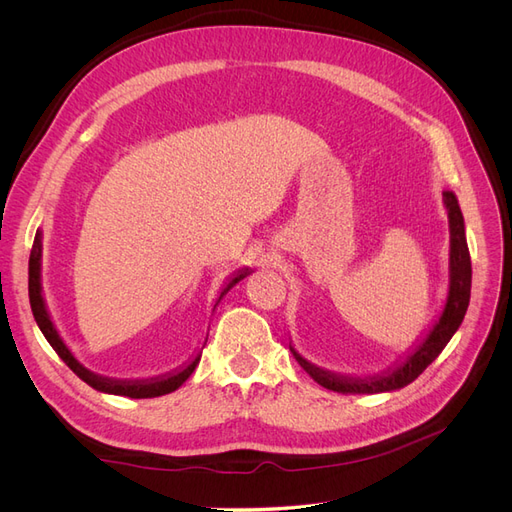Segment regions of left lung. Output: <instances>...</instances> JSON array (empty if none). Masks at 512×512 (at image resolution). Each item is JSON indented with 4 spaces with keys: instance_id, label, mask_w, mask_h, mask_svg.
<instances>
[{
    "instance_id": "obj_1",
    "label": "left lung",
    "mask_w": 512,
    "mask_h": 512,
    "mask_svg": "<svg viewBox=\"0 0 512 512\" xmlns=\"http://www.w3.org/2000/svg\"><path fill=\"white\" fill-rule=\"evenodd\" d=\"M442 196H444V205L448 209V224H451V288H448V299L440 320L436 322V327H433V331L427 335L425 342L408 356L404 365L389 371V374L384 376H374L365 380L327 374V371H322L312 363L301 359V356L290 348L292 354L297 356L299 365L320 386H324V389L344 393V395H365V393L369 395V393L397 391L401 386H406L421 376L423 371L436 361V356L444 350L448 342H451V337L459 329V324L463 322V316H466L468 303H470L472 262H470V250L466 241V228H463V215H461L457 198L453 192H444Z\"/></svg>"
}]
</instances>
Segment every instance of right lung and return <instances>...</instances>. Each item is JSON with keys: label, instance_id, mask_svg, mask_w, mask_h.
<instances>
[{"label": "right lung", "instance_id": "1", "mask_svg": "<svg viewBox=\"0 0 512 512\" xmlns=\"http://www.w3.org/2000/svg\"><path fill=\"white\" fill-rule=\"evenodd\" d=\"M40 256H42V243H40V232H36V239H34V245H32V254H29V303H32L34 318L38 322L42 335L46 337V342H49L53 346V350L59 354V359L64 361L83 382H87L89 386H94L96 391H102V393L123 395V397H132V399H147V397H160V395L177 391L179 386L192 376V371L196 369V365L200 361V354L196 356V359L188 367L177 371V374H173V376H164V378H156V380H143V382L108 380V378H102V376H96V374H91V371H87L79 361L74 359L72 352L66 348V344L61 342V337L57 335L49 314H46V307H44V301H42V292H40ZM245 275H247V269L239 271L237 277H232L230 284L224 288L222 297L239 280H243Z\"/></svg>", "mask_w": 512, "mask_h": 512}]
</instances>
